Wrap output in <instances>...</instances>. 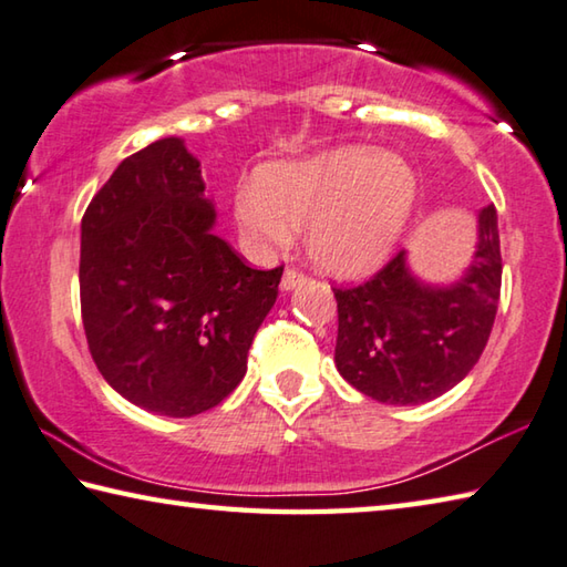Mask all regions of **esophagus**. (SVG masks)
<instances>
[{
    "label": "esophagus",
    "mask_w": 567,
    "mask_h": 567,
    "mask_svg": "<svg viewBox=\"0 0 567 567\" xmlns=\"http://www.w3.org/2000/svg\"><path fill=\"white\" fill-rule=\"evenodd\" d=\"M309 281V276H306L301 268H296V266H289L284 271V278H281V289L284 291H289V289H293V286H299V284H306Z\"/></svg>",
    "instance_id": "obj_1"
}]
</instances>
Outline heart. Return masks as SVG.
<instances>
[{"instance_id": "1", "label": "heart", "mask_w": 567, "mask_h": 567, "mask_svg": "<svg viewBox=\"0 0 567 567\" xmlns=\"http://www.w3.org/2000/svg\"><path fill=\"white\" fill-rule=\"evenodd\" d=\"M419 178L405 158L365 146L266 164L238 186L234 216L258 246H286L306 231L309 256L323 271L361 276L379 268L409 224Z\"/></svg>"}]
</instances>
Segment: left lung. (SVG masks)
Masks as SVG:
<instances>
[{
    "label": "left lung",
    "instance_id": "1",
    "mask_svg": "<svg viewBox=\"0 0 567 567\" xmlns=\"http://www.w3.org/2000/svg\"><path fill=\"white\" fill-rule=\"evenodd\" d=\"M495 206L481 212V241L468 274L431 289L405 268L403 251L369 281L333 286L339 303L336 369L373 401L413 405L439 399L478 363L501 301Z\"/></svg>",
    "mask_w": 567,
    "mask_h": 567
}]
</instances>
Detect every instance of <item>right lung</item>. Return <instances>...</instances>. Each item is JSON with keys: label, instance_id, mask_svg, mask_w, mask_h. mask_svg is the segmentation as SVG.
I'll use <instances>...</instances> for the list:
<instances>
[{"label": "right lung", "instance_id": "obj_1", "mask_svg": "<svg viewBox=\"0 0 567 567\" xmlns=\"http://www.w3.org/2000/svg\"><path fill=\"white\" fill-rule=\"evenodd\" d=\"M202 164L168 136L126 156L82 218L79 299L99 373L144 411L188 419L241 383L284 266L212 234Z\"/></svg>", "mask_w": 567, "mask_h": 567}]
</instances>
